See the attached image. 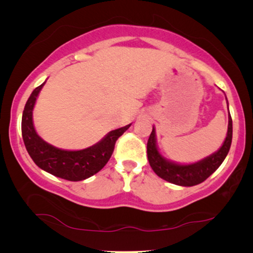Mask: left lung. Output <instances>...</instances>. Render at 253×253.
I'll return each instance as SVG.
<instances>
[{
  "instance_id": "obj_1",
  "label": "left lung",
  "mask_w": 253,
  "mask_h": 253,
  "mask_svg": "<svg viewBox=\"0 0 253 253\" xmlns=\"http://www.w3.org/2000/svg\"><path fill=\"white\" fill-rule=\"evenodd\" d=\"M233 139V120L228 117V132L224 143L220 150L204 160L192 165H177L162 158L157 147L154 127L147 141V158L150 166L159 177L172 184L182 186H192L205 181L210 177L226 159Z\"/></svg>"
}]
</instances>
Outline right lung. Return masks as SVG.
Segmentation results:
<instances>
[{
	"label": "right lung",
	"mask_w": 253,
	"mask_h": 253,
	"mask_svg": "<svg viewBox=\"0 0 253 253\" xmlns=\"http://www.w3.org/2000/svg\"><path fill=\"white\" fill-rule=\"evenodd\" d=\"M44 83L33 89L23 112L22 136L26 150L38 167L56 177L72 182L91 177L105 167L112 157L116 140L131 124L110 131L101 141L85 150L64 151L51 146L38 136L32 120L34 103Z\"/></svg>",
	"instance_id": "obj_1"
}]
</instances>
